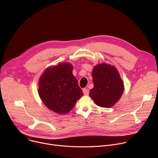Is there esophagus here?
Segmentation results:
<instances>
[{"mask_svg": "<svg viewBox=\"0 0 158 158\" xmlns=\"http://www.w3.org/2000/svg\"><path fill=\"white\" fill-rule=\"evenodd\" d=\"M82 91H83V93H84V94L85 96H87V95H89V94L88 89H85V88L83 89Z\"/></svg>", "mask_w": 158, "mask_h": 158, "instance_id": "1", "label": "esophagus"}]
</instances>
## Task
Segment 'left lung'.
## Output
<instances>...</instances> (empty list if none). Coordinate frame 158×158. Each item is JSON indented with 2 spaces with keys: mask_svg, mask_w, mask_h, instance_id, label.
<instances>
[{
  "mask_svg": "<svg viewBox=\"0 0 158 158\" xmlns=\"http://www.w3.org/2000/svg\"><path fill=\"white\" fill-rule=\"evenodd\" d=\"M94 87L89 96L102 107L113 106L124 91L123 82L116 67L105 63L96 65L92 72Z\"/></svg>",
  "mask_w": 158,
  "mask_h": 158,
  "instance_id": "8db88e82",
  "label": "left lung"
}]
</instances>
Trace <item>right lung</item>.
I'll list each match as a JSON object with an SVG mask.
<instances>
[{
    "mask_svg": "<svg viewBox=\"0 0 158 158\" xmlns=\"http://www.w3.org/2000/svg\"><path fill=\"white\" fill-rule=\"evenodd\" d=\"M73 69L70 63H60L48 67L39 80L38 93L42 101L60 114L69 112L83 95Z\"/></svg>",
    "mask_w": 158,
    "mask_h": 158,
    "instance_id": "obj_1",
    "label": "right lung"
}]
</instances>
